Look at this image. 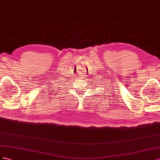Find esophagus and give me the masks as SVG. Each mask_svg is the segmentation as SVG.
<instances>
[{"label": "esophagus", "mask_w": 160, "mask_h": 160, "mask_svg": "<svg viewBox=\"0 0 160 160\" xmlns=\"http://www.w3.org/2000/svg\"><path fill=\"white\" fill-rule=\"evenodd\" d=\"M80 76V78H82V79H84V78H86V75H85V73H82H82H80V74H79Z\"/></svg>", "instance_id": "34e87169"}]
</instances>
